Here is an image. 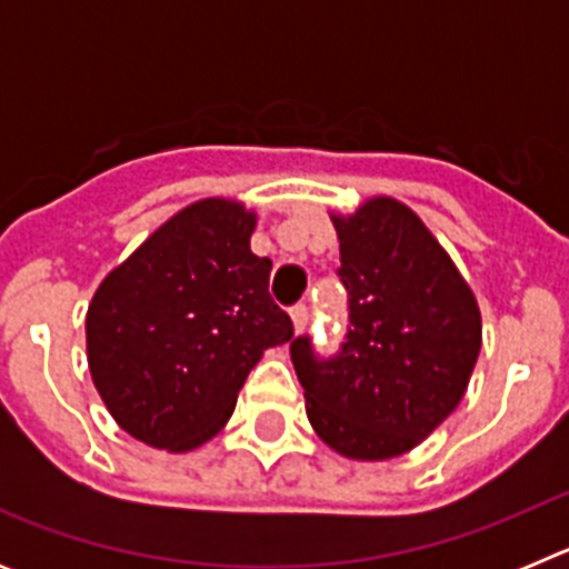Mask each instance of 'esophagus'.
Wrapping results in <instances>:
<instances>
[{"instance_id": "34e87169", "label": "esophagus", "mask_w": 569, "mask_h": 569, "mask_svg": "<svg viewBox=\"0 0 569 569\" xmlns=\"http://www.w3.org/2000/svg\"><path fill=\"white\" fill-rule=\"evenodd\" d=\"M290 319H293V330H296V333H301V330L308 328V319H310L308 308H305V305H296V308L290 310Z\"/></svg>"}]
</instances>
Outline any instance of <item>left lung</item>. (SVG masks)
<instances>
[{
    "label": "left lung",
    "instance_id": "obj_1",
    "mask_svg": "<svg viewBox=\"0 0 569 569\" xmlns=\"http://www.w3.org/2000/svg\"><path fill=\"white\" fill-rule=\"evenodd\" d=\"M350 328L333 359L290 341L308 419L345 459L413 450L453 413L481 350L479 301L413 210L373 196L333 213Z\"/></svg>",
    "mask_w": 569,
    "mask_h": 569
}]
</instances>
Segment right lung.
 Here are the masks:
<instances>
[{"label":"right lung","instance_id":"obj_1","mask_svg":"<svg viewBox=\"0 0 569 569\" xmlns=\"http://www.w3.org/2000/svg\"><path fill=\"white\" fill-rule=\"evenodd\" d=\"M253 230L256 213L236 199H199L90 299V376L133 439L168 453L210 441L261 353L293 339V321L270 299L273 261L250 250Z\"/></svg>","mask_w":569,"mask_h":569}]
</instances>
